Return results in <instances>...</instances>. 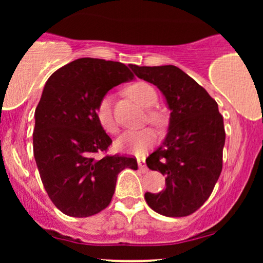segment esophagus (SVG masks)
Returning a JSON list of instances; mask_svg holds the SVG:
<instances>
[{"mask_svg": "<svg viewBox=\"0 0 263 263\" xmlns=\"http://www.w3.org/2000/svg\"><path fill=\"white\" fill-rule=\"evenodd\" d=\"M137 163H138V167H140V170L143 172V173L148 172V168L146 167V163H144V158H137Z\"/></svg>", "mask_w": 263, "mask_h": 263, "instance_id": "34e87169", "label": "esophagus"}]
</instances>
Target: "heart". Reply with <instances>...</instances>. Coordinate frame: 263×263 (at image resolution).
I'll return each mask as SVG.
<instances>
[{"mask_svg":"<svg viewBox=\"0 0 263 263\" xmlns=\"http://www.w3.org/2000/svg\"><path fill=\"white\" fill-rule=\"evenodd\" d=\"M127 93L132 100H135L142 107H152L157 102V92L155 87L144 81H137L127 87ZM111 96L105 95L99 100L95 108L96 119L107 134H116L117 122L112 114ZM148 121L158 125L162 122V114L157 110H149L147 114ZM157 136L151 128L134 129L126 131L117 138L116 147L120 151L128 153H142L156 143Z\"/></svg>","mask_w":263,"mask_h":263,"instance_id":"1","label":"heart"}]
</instances>
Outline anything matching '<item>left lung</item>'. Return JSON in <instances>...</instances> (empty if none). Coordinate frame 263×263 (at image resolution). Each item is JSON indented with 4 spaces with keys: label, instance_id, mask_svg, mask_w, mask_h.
I'll return each instance as SVG.
<instances>
[{
    "label": "left lung",
    "instance_id": "left-lung-1",
    "mask_svg": "<svg viewBox=\"0 0 263 263\" xmlns=\"http://www.w3.org/2000/svg\"><path fill=\"white\" fill-rule=\"evenodd\" d=\"M140 79L161 90L171 110L164 141L146 159L165 176V189L144 199L170 218L188 216L210 197L222 170L224 119L218 104L194 79L174 65H129Z\"/></svg>",
    "mask_w": 263,
    "mask_h": 263
}]
</instances>
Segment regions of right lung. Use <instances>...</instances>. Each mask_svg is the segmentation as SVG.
Segmentation results:
<instances>
[{
  "mask_svg": "<svg viewBox=\"0 0 263 263\" xmlns=\"http://www.w3.org/2000/svg\"><path fill=\"white\" fill-rule=\"evenodd\" d=\"M132 79L122 63L80 58L45 83L34 112L33 153L48 197L65 215L100 213L111 203L120 172L137 170L134 157H96L112 143L96 119V105L108 90Z\"/></svg>",
  "mask_w": 263,
  "mask_h": 263,
  "instance_id": "right-lung-1",
  "label": "right lung"
}]
</instances>
